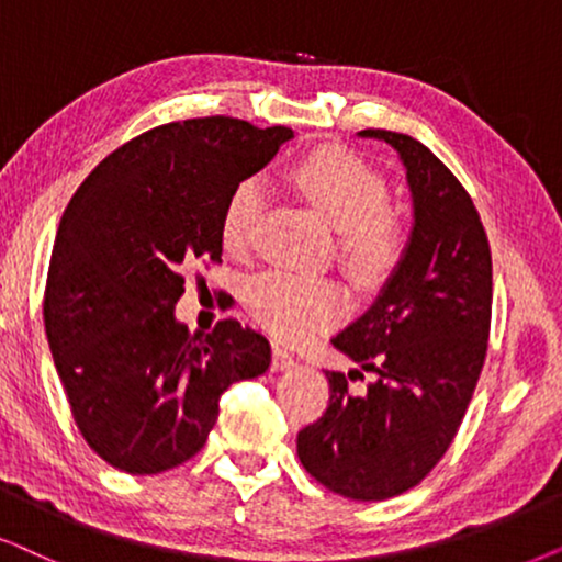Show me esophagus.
<instances>
[{
    "mask_svg": "<svg viewBox=\"0 0 562 562\" xmlns=\"http://www.w3.org/2000/svg\"><path fill=\"white\" fill-rule=\"evenodd\" d=\"M293 364H295V357L290 355L288 349L282 347L272 349V370H285V368H293Z\"/></svg>",
    "mask_w": 562,
    "mask_h": 562,
    "instance_id": "obj_1",
    "label": "esophagus"
}]
</instances>
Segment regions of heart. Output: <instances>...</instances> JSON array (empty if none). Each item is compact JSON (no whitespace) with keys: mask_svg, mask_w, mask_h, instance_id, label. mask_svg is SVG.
<instances>
[{"mask_svg":"<svg viewBox=\"0 0 562 562\" xmlns=\"http://www.w3.org/2000/svg\"><path fill=\"white\" fill-rule=\"evenodd\" d=\"M290 182L316 207L318 215L341 231V249L362 280H383L406 251L403 223L387 211V182L347 148L324 146L290 167ZM267 205V187L246 177L228 192L221 213V241L228 251L249 246ZM254 321L285 341L331 326L347 313V293L339 282L305 277L285 269H267L246 288Z\"/></svg>","mask_w":562,"mask_h":562,"instance_id":"obj_1","label":"heart"}]
</instances>
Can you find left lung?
<instances>
[{
	"instance_id": "obj_1",
	"label": "left lung",
	"mask_w": 562,
	"mask_h": 562,
	"mask_svg": "<svg viewBox=\"0 0 562 562\" xmlns=\"http://www.w3.org/2000/svg\"><path fill=\"white\" fill-rule=\"evenodd\" d=\"M401 154L414 231L383 295L331 344L359 364L326 370L328 406L297 431V458L328 491L385 501L414 488L450 450L491 334V246L460 179L403 133L368 128ZM373 372L357 392L351 382Z\"/></svg>"
}]
</instances>
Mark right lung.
I'll use <instances>...</instances> for the list:
<instances>
[{
	"instance_id": "right-lung-1",
	"label": "right lung",
	"mask_w": 562,
	"mask_h": 562,
	"mask_svg": "<svg viewBox=\"0 0 562 562\" xmlns=\"http://www.w3.org/2000/svg\"><path fill=\"white\" fill-rule=\"evenodd\" d=\"M293 138L211 115L125 140L79 184L58 223L43 321L71 416L112 468L156 475L203 450L218 401L272 362L234 318L192 336L175 318L182 269L221 265V213L236 182Z\"/></svg>"
}]
</instances>
